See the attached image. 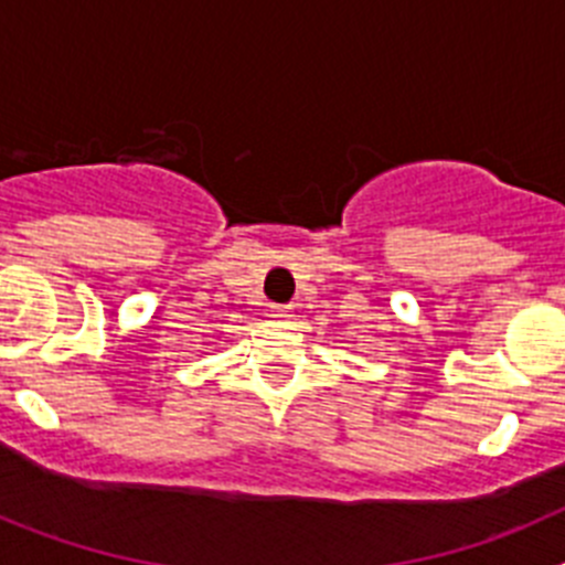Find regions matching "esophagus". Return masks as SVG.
Segmentation results:
<instances>
[{
    "label": "esophagus",
    "mask_w": 565,
    "mask_h": 565,
    "mask_svg": "<svg viewBox=\"0 0 565 565\" xmlns=\"http://www.w3.org/2000/svg\"><path fill=\"white\" fill-rule=\"evenodd\" d=\"M271 317L279 319V322H291L294 319V308L291 306H274Z\"/></svg>",
    "instance_id": "obj_1"
}]
</instances>
